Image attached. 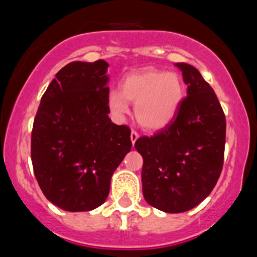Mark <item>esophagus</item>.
<instances>
[{
    "mask_svg": "<svg viewBox=\"0 0 257 257\" xmlns=\"http://www.w3.org/2000/svg\"><path fill=\"white\" fill-rule=\"evenodd\" d=\"M138 138H139V134L136 133V131H131L130 139H131V143H133V144H135V142L138 140Z\"/></svg>",
    "mask_w": 257,
    "mask_h": 257,
    "instance_id": "esophagus-1",
    "label": "esophagus"
}]
</instances>
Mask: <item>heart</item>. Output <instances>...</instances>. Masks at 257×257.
Instances as JSON below:
<instances>
[{
	"label": "heart",
	"mask_w": 257,
	"mask_h": 257,
	"mask_svg": "<svg viewBox=\"0 0 257 257\" xmlns=\"http://www.w3.org/2000/svg\"><path fill=\"white\" fill-rule=\"evenodd\" d=\"M185 96L181 77L175 72L143 69L122 81L121 91L108 95L109 110L118 119L128 113V103H135V117L147 130H161L172 121Z\"/></svg>",
	"instance_id": "1"
}]
</instances>
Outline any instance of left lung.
Listing matches in <instances>:
<instances>
[{"instance_id": "1", "label": "left lung", "mask_w": 257, "mask_h": 257, "mask_svg": "<svg viewBox=\"0 0 257 257\" xmlns=\"http://www.w3.org/2000/svg\"><path fill=\"white\" fill-rule=\"evenodd\" d=\"M188 86L178 115L135 149L143 157V194L163 212H185L199 205L216 185L225 148V115L198 69L176 63Z\"/></svg>"}]
</instances>
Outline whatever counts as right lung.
<instances>
[{
	"label": "right lung",
	"instance_id": "right-lung-1",
	"mask_svg": "<svg viewBox=\"0 0 257 257\" xmlns=\"http://www.w3.org/2000/svg\"><path fill=\"white\" fill-rule=\"evenodd\" d=\"M109 64L72 61L41 99L33 122L31 156L47 199L69 212L105 202L110 179L131 151L130 128L109 118Z\"/></svg>",
	"mask_w": 257,
	"mask_h": 257
}]
</instances>
